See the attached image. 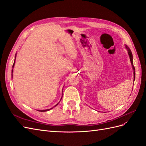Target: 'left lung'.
<instances>
[{
	"mask_svg": "<svg viewBox=\"0 0 146 146\" xmlns=\"http://www.w3.org/2000/svg\"><path fill=\"white\" fill-rule=\"evenodd\" d=\"M125 47L128 50V54H129V55L130 56V62L131 63L132 65V68H133V76H134V81H135V68L133 66V55H132V53L131 52V50H130V48L128 47L127 46H125Z\"/></svg>",
	"mask_w": 146,
	"mask_h": 146,
	"instance_id": "8db88e82",
	"label": "left lung"
}]
</instances>
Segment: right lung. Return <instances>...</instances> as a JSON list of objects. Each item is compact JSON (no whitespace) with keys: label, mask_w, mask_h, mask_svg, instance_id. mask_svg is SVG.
Returning a JSON list of instances; mask_svg holds the SVG:
<instances>
[{"label":"right lung","mask_w":146,"mask_h":146,"mask_svg":"<svg viewBox=\"0 0 146 146\" xmlns=\"http://www.w3.org/2000/svg\"><path fill=\"white\" fill-rule=\"evenodd\" d=\"M15 59H16V57H15ZM15 61H14V63H13V68H14V66H15ZM11 72L13 73V69L11 70ZM12 76H13V75H12ZM58 104H57L55 107H56V106L58 105ZM53 108H50V109H52ZM50 109H47V110H38L39 111H41V112H44V111H48V110H50Z\"/></svg>","instance_id":"obj_1"}]
</instances>
